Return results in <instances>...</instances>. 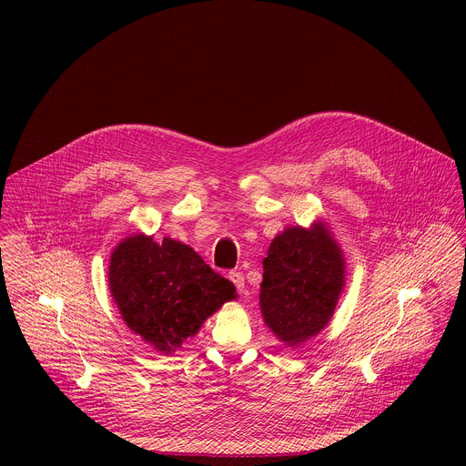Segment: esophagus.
Wrapping results in <instances>:
<instances>
[{"label":"esophagus","instance_id":"obj_1","mask_svg":"<svg viewBox=\"0 0 466 466\" xmlns=\"http://www.w3.org/2000/svg\"><path fill=\"white\" fill-rule=\"evenodd\" d=\"M228 279L234 282V286H236L238 291L241 293L243 288H245V279H243V275H241L239 271H230V273H228Z\"/></svg>","mask_w":466,"mask_h":466}]
</instances>
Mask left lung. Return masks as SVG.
I'll return each instance as SVG.
<instances>
[{
    "label": "left lung",
    "mask_w": 466,
    "mask_h": 466,
    "mask_svg": "<svg viewBox=\"0 0 466 466\" xmlns=\"http://www.w3.org/2000/svg\"><path fill=\"white\" fill-rule=\"evenodd\" d=\"M343 286L345 259L326 227H291L263 258L259 308L275 334L295 347L326 326Z\"/></svg>",
    "instance_id": "1"
}]
</instances>
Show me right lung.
<instances>
[{"instance_id":"obj_1","label":"right lung","mask_w":466,"mask_h":466,"mask_svg":"<svg viewBox=\"0 0 466 466\" xmlns=\"http://www.w3.org/2000/svg\"><path fill=\"white\" fill-rule=\"evenodd\" d=\"M108 284L127 326L164 354L175 352L207 317L236 299L234 284L191 247L142 234L116 247Z\"/></svg>"}]
</instances>
